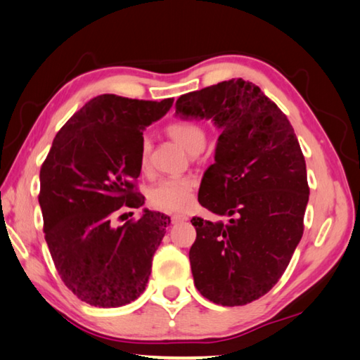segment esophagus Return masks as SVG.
Wrapping results in <instances>:
<instances>
[{
    "mask_svg": "<svg viewBox=\"0 0 360 360\" xmlns=\"http://www.w3.org/2000/svg\"><path fill=\"white\" fill-rule=\"evenodd\" d=\"M188 220V215L186 214H176L172 217V221L173 223H179V221H187Z\"/></svg>",
    "mask_w": 360,
    "mask_h": 360,
    "instance_id": "1",
    "label": "esophagus"
}]
</instances>
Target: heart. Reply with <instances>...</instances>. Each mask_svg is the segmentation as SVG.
Here are the masks:
<instances>
[{
	"label": "heart",
	"mask_w": 360,
	"mask_h": 360,
	"mask_svg": "<svg viewBox=\"0 0 360 360\" xmlns=\"http://www.w3.org/2000/svg\"><path fill=\"white\" fill-rule=\"evenodd\" d=\"M167 132L176 142L181 143L188 153H200L206 145V131L202 126L192 120H176L167 126ZM150 158V140L146 137L140 146V167H148ZM195 179L184 178H165L160 179L150 190V201L154 207L168 210V212H179L186 210L193 201Z\"/></svg>",
	"instance_id": "heart-1"
}]
</instances>
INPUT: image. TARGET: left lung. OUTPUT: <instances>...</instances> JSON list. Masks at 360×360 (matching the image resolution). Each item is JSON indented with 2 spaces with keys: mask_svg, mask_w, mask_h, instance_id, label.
Here are the masks:
<instances>
[{
  "mask_svg": "<svg viewBox=\"0 0 360 360\" xmlns=\"http://www.w3.org/2000/svg\"><path fill=\"white\" fill-rule=\"evenodd\" d=\"M181 120L221 131L198 201L228 221L192 218L195 287L221 306L264 297L283 276L304 231L306 160L290 122L256 84L229 79L181 95Z\"/></svg>",
  "mask_w": 360,
  "mask_h": 360,
  "instance_id": "left-lung-1",
  "label": "left lung"
}]
</instances>
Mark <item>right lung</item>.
<instances>
[{
	"label": "right lung",
	"instance_id": "add662e5",
	"mask_svg": "<svg viewBox=\"0 0 360 360\" xmlns=\"http://www.w3.org/2000/svg\"><path fill=\"white\" fill-rule=\"evenodd\" d=\"M172 104L173 98L96 96L56 134L40 168L39 202L53 262L63 284L90 306L120 307L145 290L170 217L143 209L137 221L115 228L112 220L143 206L136 188L143 129Z\"/></svg>",
	"mask_w": 360,
	"mask_h": 360
}]
</instances>
